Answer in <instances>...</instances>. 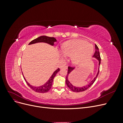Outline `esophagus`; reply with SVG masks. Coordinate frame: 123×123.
Segmentation results:
<instances>
[{
  "instance_id": "1",
  "label": "esophagus",
  "mask_w": 123,
  "mask_h": 123,
  "mask_svg": "<svg viewBox=\"0 0 123 123\" xmlns=\"http://www.w3.org/2000/svg\"><path fill=\"white\" fill-rule=\"evenodd\" d=\"M62 68L67 69H68V67L67 66H63V67H62L61 68V69H62Z\"/></svg>"
}]
</instances>
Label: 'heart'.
<instances>
[{"instance_id":"obj_1","label":"heart","mask_w":123,"mask_h":123,"mask_svg":"<svg viewBox=\"0 0 123 123\" xmlns=\"http://www.w3.org/2000/svg\"><path fill=\"white\" fill-rule=\"evenodd\" d=\"M62 58L71 56L73 64L80 65L90 58L93 53V46L83 40L75 39L68 41L62 46Z\"/></svg>"}]
</instances>
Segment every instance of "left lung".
Listing matches in <instances>:
<instances>
[{
	"label": "left lung",
	"instance_id": "8db88e82",
	"mask_svg": "<svg viewBox=\"0 0 123 123\" xmlns=\"http://www.w3.org/2000/svg\"><path fill=\"white\" fill-rule=\"evenodd\" d=\"M95 53L93 56V57H94L95 58H96V59H98V71L97 74H96V76H95V77L93 79L90 83H89L88 84H87L86 85L82 87H76L75 86L73 85L70 82V81L68 80V77L69 75H70V74L71 73V72L72 71L75 69V68L74 67H68V73L67 74L66 76V83L67 85V86L68 87V88L70 89L71 90L73 91V92H83L85 90H86L87 89H88L89 87H90L91 86L93 85L94 83V81H95L96 78H97L98 73H99V66L100 64V54H99V49L98 48L96 44L95 45Z\"/></svg>",
	"mask_w": 123,
	"mask_h": 123
}]
</instances>
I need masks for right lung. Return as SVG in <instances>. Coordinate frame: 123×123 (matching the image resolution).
<instances>
[{
  "instance_id": "1",
  "label": "right lung",
  "mask_w": 123,
  "mask_h": 123,
  "mask_svg": "<svg viewBox=\"0 0 123 123\" xmlns=\"http://www.w3.org/2000/svg\"><path fill=\"white\" fill-rule=\"evenodd\" d=\"M56 42H57V40L54 37H48L47 36H41L38 37V38H37L31 41V42L29 43V44H34V43H44L49 44L51 46H54V43ZM59 70H60L59 68H58L52 74V75L50 77L49 80H48L45 84L42 86H40L39 87L32 86V85H31L30 84L28 83V81L26 80L24 76H23L25 81V82L27 83V85L32 89V90L38 93H45L49 91L50 90V89L51 88L54 78L56 74H57V73L59 71Z\"/></svg>"
}]
</instances>
